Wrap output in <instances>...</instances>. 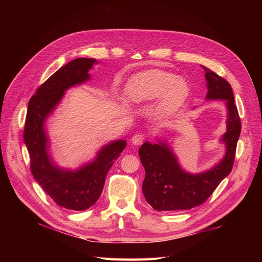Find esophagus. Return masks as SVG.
Listing matches in <instances>:
<instances>
[{
	"label": "esophagus",
	"mask_w": 262,
	"mask_h": 262,
	"mask_svg": "<svg viewBox=\"0 0 262 262\" xmlns=\"http://www.w3.org/2000/svg\"><path fill=\"white\" fill-rule=\"evenodd\" d=\"M144 139H145V136L143 133H138V134H134V136L131 139V141H132V143L134 145H140V144L143 143Z\"/></svg>",
	"instance_id": "34e87169"
}]
</instances>
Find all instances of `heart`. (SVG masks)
Returning a JSON list of instances; mask_svg holds the SVG:
<instances>
[{
  "label": "heart",
  "instance_id": "1",
  "mask_svg": "<svg viewBox=\"0 0 262 262\" xmlns=\"http://www.w3.org/2000/svg\"><path fill=\"white\" fill-rule=\"evenodd\" d=\"M125 97L131 102H143L161 96L160 110H175L188 95L185 80L161 70H148L134 75L125 86Z\"/></svg>",
  "mask_w": 262,
  "mask_h": 262
}]
</instances>
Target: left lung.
I'll return each instance as SVG.
<instances>
[{
    "label": "left lung",
    "instance_id": "obj_1",
    "mask_svg": "<svg viewBox=\"0 0 262 262\" xmlns=\"http://www.w3.org/2000/svg\"><path fill=\"white\" fill-rule=\"evenodd\" d=\"M202 68L208 82L207 99L225 100L227 107L226 132L222 138L226 144V153L223 160L211 169L192 175L180 167L177 157L165 142H158V144L145 142L139 149L145 169L142 189L147 203L157 211L190 210L204 203L233 168L242 130L233 90L223 77L208 68Z\"/></svg>",
    "mask_w": 262,
    "mask_h": 262
}]
</instances>
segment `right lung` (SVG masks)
Listing matches in <instances>:
<instances>
[{
  "label": "right lung",
  "mask_w": 262,
  "mask_h": 262,
  "mask_svg": "<svg viewBox=\"0 0 262 262\" xmlns=\"http://www.w3.org/2000/svg\"><path fill=\"white\" fill-rule=\"evenodd\" d=\"M95 59L80 58L69 62L52 74L28 102L24 141L30 157V170L35 180L59 207L84 211L96 203L104 189L107 172L126 145L124 140L114 141L97 153L92 163L74 171L55 165L48 153L46 119L57 107L64 92L89 81V71Z\"/></svg>",
  "instance_id": "obj_1"
}]
</instances>
